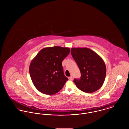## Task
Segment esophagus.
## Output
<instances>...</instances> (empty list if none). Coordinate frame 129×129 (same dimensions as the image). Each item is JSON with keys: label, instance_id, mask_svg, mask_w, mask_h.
Returning <instances> with one entry per match:
<instances>
[{"label": "esophagus", "instance_id": "esophagus-1", "mask_svg": "<svg viewBox=\"0 0 129 129\" xmlns=\"http://www.w3.org/2000/svg\"><path fill=\"white\" fill-rule=\"evenodd\" d=\"M69 80H73V77H72V76H70V77H69Z\"/></svg>", "mask_w": 129, "mask_h": 129}]
</instances>
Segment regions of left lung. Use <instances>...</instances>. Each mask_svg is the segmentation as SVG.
<instances>
[{"label": "left lung", "mask_w": 129, "mask_h": 129, "mask_svg": "<svg viewBox=\"0 0 129 129\" xmlns=\"http://www.w3.org/2000/svg\"><path fill=\"white\" fill-rule=\"evenodd\" d=\"M71 54L81 72L80 79H74L78 88L86 93H92L103 85L106 67L103 59L87 48H72Z\"/></svg>", "instance_id": "left-lung-1"}]
</instances>
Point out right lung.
I'll return each mask as SVG.
<instances>
[{"instance_id": "add662e5", "label": "right lung", "mask_w": 129, "mask_h": 129, "mask_svg": "<svg viewBox=\"0 0 129 129\" xmlns=\"http://www.w3.org/2000/svg\"><path fill=\"white\" fill-rule=\"evenodd\" d=\"M70 48L60 46L42 49L31 61L29 73L36 88L43 94L58 92L69 80L63 73L62 61Z\"/></svg>"}]
</instances>
